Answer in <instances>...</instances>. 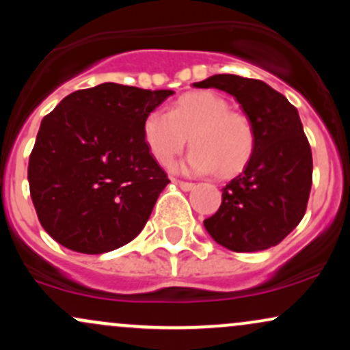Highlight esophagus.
Here are the masks:
<instances>
[{
    "label": "esophagus",
    "instance_id": "34e87169",
    "mask_svg": "<svg viewBox=\"0 0 350 350\" xmlns=\"http://www.w3.org/2000/svg\"><path fill=\"white\" fill-rule=\"evenodd\" d=\"M174 183L178 184V186L183 189V191H192V189H194V184L192 183H186V180H178V179H174Z\"/></svg>",
    "mask_w": 350,
    "mask_h": 350
}]
</instances>
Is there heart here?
Instances as JSON below:
<instances>
[{
  "label": "heart",
  "instance_id": "obj_1",
  "mask_svg": "<svg viewBox=\"0 0 350 350\" xmlns=\"http://www.w3.org/2000/svg\"><path fill=\"white\" fill-rule=\"evenodd\" d=\"M228 108L220 95L199 90L176 100L170 113L150 111L143 124L148 150L159 164L170 166L189 138L194 150L180 170L189 174H237L250 161L255 135L250 120Z\"/></svg>",
  "mask_w": 350,
  "mask_h": 350
}]
</instances>
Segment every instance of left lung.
Masks as SVG:
<instances>
[{
	"label": "left lung",
	"mask_w": 350,
	"mask_h": 350,
	"mask_svg": "<svg viewBox=\"0 0 350 350\" xmlns=\"http://www.w3.org/2000/svg\"><path fill=\"white\" fill-rule=\"evenodd\" d=\"M192 85L230 94L255 135L250 161L224 187L222 204L204 227L232 252L275 247L304 217L312 184V154L298 110L262 80L219 74Z\"/></svg>",
	"instance_id": "left-lung-1"
}]
</instances>
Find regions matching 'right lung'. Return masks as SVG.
Returning a JSON list of instances; mask_svg holds the SVG:
<instances>
[{
	"label": "right lung",
	"mask_w": 350,
	"mask_h": 350,
	"mask_svg": "<svg viewBox=\"0 0 350 350\" xmlns=\"http://www.w3.org/2000/svg\"><path fill=\"white\" fill-rule=\"evenodd\" d=\"M172 94L105 82L67 95L44 116L27 180L39 222L55 242L98 255L143 230L170 183L143 124Z\"/></svg>",
	"instance_id": "add662e5"
}]
</instances>
